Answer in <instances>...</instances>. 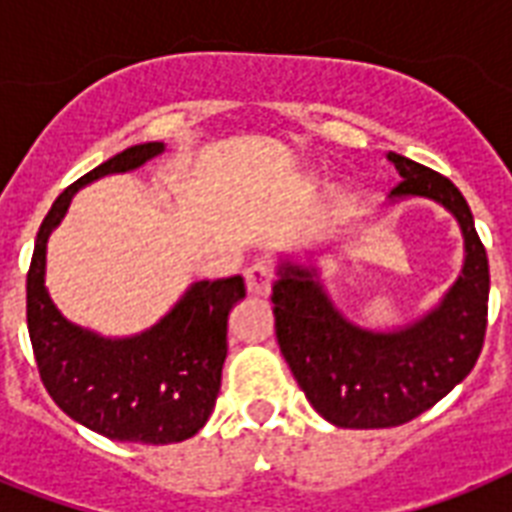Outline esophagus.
<instances>
[{
    "instance_id": "esophagus-1",
    "label": "esophagus",
    "mask_w": 512,
    "mask_h": 512,
    "mask_svg": "<svg viewBox=\"0 0 512 512\" xmlns=\"http://www.w3.org/2000/svg\"><path fill=\"white\" fill-rule=\"evenodd\" d=\"M273 276H276V271H273V265L265 263V260H257V263L249 265L247 271H244L249 295H257V297L268 295V292H271Z\"/></svg>"
}]
</instances>
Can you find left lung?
Masks as SVG:
<instances>
[{
    "instance_id": "obj_1",
    "label": "left lung",
    "mask_w": 512,
    "mask_h": 512,
    "mask_svg": "<svg viewBox=\"0 0 512 512\" xmlns=\"http://www.w3.org/2000/svg\"><path fill=\"white\" fill-rule=\"evenodd\" d=\"M401 183L390 199L444 204L465 236V265L444 303L398 332L342 319L313 271L284 263L273 284L279 348L313 409L337 428H396L438 404L476 366L489 316V260L473 212L449 177L390 151Z\"/></svg>"
}]
</instances>
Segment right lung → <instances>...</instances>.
<instances>
[{
  "label": "right lung",
  "instance_id": "right-lung-1",
  "mask_svg": "<svg viewBox=\"0 0 512 512\" xmlns=\"http://www.w3.org/2000/svg\"><path fill=\"white\" fill-rule=\"evenodd\" d=\"M162 151L164 143L132 146L68 185L39 225L26 279L28 337L44 388L71 420L111 441L175 444L204 428L228 356V313L247 295L241 276L199 281L154 329L127 340L74 327L52 305L44 289V252L71 196Z\"/></svg>",
  "mask_w": 512,
  "mask_h": 512
}]
</instances>
